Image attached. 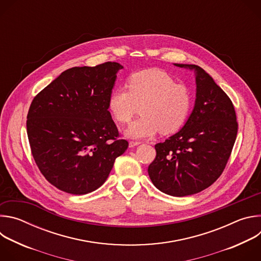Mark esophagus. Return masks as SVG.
I'll use <instances>...</instances> for the list:
<instances>
[{
  "label": "esophagus",
  "mask_w": 261,
  "mask_h": 261,
  "mask_svg": "<svg viewBox=\"0 0 261 261\" xmlns=\"http://www.w3.org/2000/svg\"><path fill=\"white\" fill-rule=\"evenodd\" d=\"M139 143H140L139 141H134V140H131V141L129 142V146H130V147H134V146L138 145Z\"/></svg>",
  "instance_id": "34e87169"
}]
</instances>
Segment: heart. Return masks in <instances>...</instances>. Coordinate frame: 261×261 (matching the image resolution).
<instances>
[{
    "label": "heart",
    "mask_w": 261,
    "mask_h": 261,
    "mask_svg": "<svg viewBox=\"0 0 261 261\" xmlns=\"http://www.w3.org/2000/svg\"><path fill=\"white\" fill-rule=\"evenodd\" d=\"M127 88L110 93L108 109L121 124H128L138 111L141 116L125 131L132 138L177 132L187 122L193 104L191 90L161 69H146L132 73Z\"/></svg>",
    "instance_id": "b5f03b06"
}]
</instances>
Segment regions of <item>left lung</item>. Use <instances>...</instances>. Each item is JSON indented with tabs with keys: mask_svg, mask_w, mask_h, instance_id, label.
Wrapping results in <instances>:
<instances>
[{
	"mask_svg": "<svg viewBox=\"0 0 261 261\" xmlns=\"http://www.w3.org/2000/svg\"><path fill=\"white\" fill-rule=\"evenodd\" d=\"M196 71V101L187 123L164 142L147 172L160 191L172 196L198 193L222 174L238 134L234 106L199 66L174 64Z\"/></svg>",
	"mask_w": 261,
	"mask_h": 261,
	"instance_id": "1",
	"label": "left lung"
}]
</instances>
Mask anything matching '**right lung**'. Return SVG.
I'll use <instances>...</instances> for the list:
<instances>
[{"instance_id":"right-lung-1","label":"right lung","mask_w":261,"mask_h":261,"mask_svg":"<svg viewBox=\"0 0 261 261\" xmlns=\"http://www.w3.org/2000/svg\"><path fill=\"white\" fill-rule=\"evenodd\" d=\"M105 62L64 71L37 94L27 117L31 153L56 188L73 195L95 191L129 145L108 111L117 72Z\"/></svg>"}]
</instances>
